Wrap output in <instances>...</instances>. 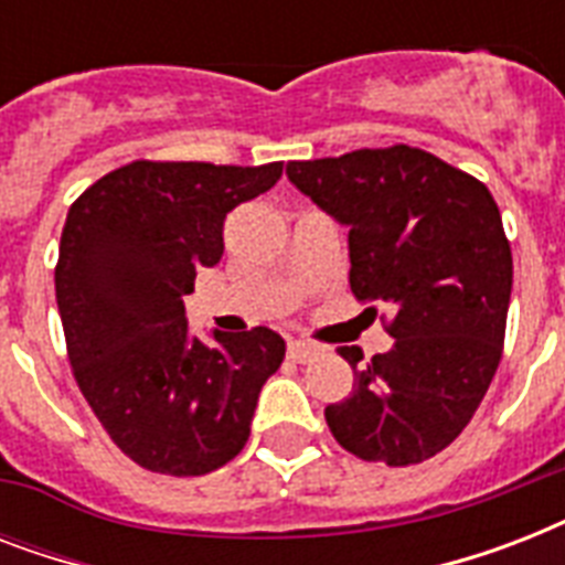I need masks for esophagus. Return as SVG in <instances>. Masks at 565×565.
<instances>
[{
  "instance_id": "34e87169",
  "label": "esophagus",
  "mask_w": 565,
  "mask_h": 565,
  "mask_svg": "<svg viewBox=\"0 0 565 565\" xmlns=\"http://www.w3.org/2000/svg\"><path fill=\"white\" fill-rule=\"evenodd\" d=\"M287 354H290V361L296 363H310L319 354V349L317 345L305 343V340H290V343H287Z\"/></svg>"
}]
</instances>
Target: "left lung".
Returning a JSON list of instances; mask_svg holds the SVG:
<instances>
[{
  "instance_id": "obj_1",
  "label": "left lung",
  "mask_w": 565,
  "mask_h": 565,
  "mask_svg": "<svg viewBox=\"0 0 565 565\" xmlns=\"http://www.w3.org/2000/svg\"><path fill=\"white\" fill-rule=\"evenodd\" d=\"M287 179L349 228L358 301L393 308V349L354 370L349 398L326 407L345 451L411 466L455 443L499 370L513 255L490 190L411 146L290 161ZM375 310V308H366Z\"/></svg>"
}]
</instances>
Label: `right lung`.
Masks as SVG:
<instances>
[{"label": "right lung", "mask_w": 565, "mask_h": 565, "mask_svg": "<svg viewBox=\"0 0 565 565\" xmlns=\"http://www.w3.org/2000/svg\"><path fill=\"white\" fill-rule=\"evenodd\" d=\"M281 163L135 161L66 213L55 266L66 352L110 439L149 472L207 475L243 451L257 395L287 345L269 328L190 334L184 296L222 257V225Z\"/></svg>", "instance_id": "1"}]
</instances>
